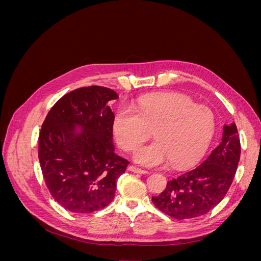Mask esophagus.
I'll return each mask as SVG.
<instances>
[{
	"label": "esophagus",
	"instance_id": "esophagus-1",
	"mask_svg": "<svg viewBox=\"0 0 261 261\" xmlns=\"http://www.w3.org/2000/svg\"><path fill=\"white\" fill-rule=\"evenodd\" d=\"M128 170H129L130 172H134V173H139V174H147V173H148V171L141 170V169H139V168L134 167V165H130V167L128 168Z\"/></svg>",
	"mask_w": 261,
	"mask_h": 261
}]
</instances>
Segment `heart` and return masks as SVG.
<instances>
[{
  "label": "heart",
  "mask_w": 261,
  "mask_h": 261,
  "mask_svg": "<svg viewBox=\"0 0 261 261\" xmlns=\"http://www.w3.org/2000/svg\"><path fill=\"white\" fill-rule=\"evenodd\" d=\"M117 144L133 151L151 135L156 139L134 153V161L147 168L188 167L206 152L216 129V116L208 107L196 105L185 94L167 92L140 98L134 109L121 106L113 116Z\"/></svg>",
  "instance_id": "1"
}]
</instances>
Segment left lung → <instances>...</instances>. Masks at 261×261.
Instances as JSON below:
<instances>
[{
  "label": "left lung",
  "mask_w": 261,
  "mask_h": 261,
  "mask_svg": "<svg viewBox=\"0 0 261 261\" xmlns=\"http://www.w3.org/2000/svg\"><path fill=\"white\" fill-rule=\"evenodd\" d=\"M241 156V143L235 123L223 126L221 144L197 167L168 181L152 202L160 211L177 220L206 215L224 198Z\"/></svg>",
  "instance_id": "8db88e82"
}]
</instances>
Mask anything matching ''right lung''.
<instances>
[{"label": "right lung", "instance_id": "add662e5", "mask_svg": "<svg viewBox=\"0 0 261 261\" xmlns=\"http://www.w3.org/2000/svg\"><path fill=\"white\" fill-rule=\"evenodd\" d=\"M117 98L101 86L75 89L52 107L42 124L38 154L45 185L70 212L106 208L127 168L128 161L113 146L114 113L108 102Z\"/></svg>", "mask_w": 261, "mask_h": 261}]
</instances>
